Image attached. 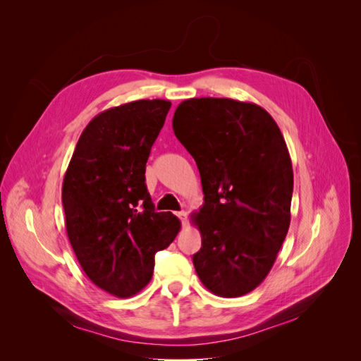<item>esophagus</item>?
<instances>
[{
	"label": "esophagus",
	"instance_id": "34e87169",
	"mask_svg": "<svg viewBox=\"0 0 361 361\" xmlns=\"http://www.w3.org/2000/svg\"><path fill=\"white\" fill-rule=\"evenodd\" d=\"M176 215L180 218V221H182V224H185L187 223V216H188V214L185 212V211H180V212H176Z\"/></svg>",
	"mask_w": 361,
	"mask_h": 361
}]
</instances>
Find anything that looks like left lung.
Masks as SVG:
<instances>
[{"instance_id": "left-lung-1", "label": "left lung", "mask_w": 361, "mask_h": 361, "mask_svg": "<svg viewBox=\"0 0 361 361\" xmlns=\"http://www.w3.org/2000/svg\"><path fill=\"white\" fill-rule=\"evenodd\" d=\"M173 130L197 164L204 194L194 218L202 235L195 272L218 297H241L265 280L289 231L285 138L264 108L227 97L183 101Z\"/></svg>"}]
</instances>
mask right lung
<instances>
[{
  "instance_id": "obj_1",
  "label": "right lung",
  "mask_w": 361,
  "mask_h": 361,
  "mask_svg": "<svg viewBox=\"0 0 361 361\" xmlns=\"http://www.w3.org/2000/svg\"><path fill=\"white\" fill-rule=\"evenodd\" d=\"M171 102L141 99L110 108L85 126L64 174L66 232L81 268L97 288L133 297L152 279L155 253L180 221L157 212L146 162Z\"/></svg>"
}]
</instances>
